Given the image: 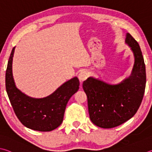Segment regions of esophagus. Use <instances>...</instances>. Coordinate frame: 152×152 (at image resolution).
<instances>
[{
  "instance_id": "34e87169",
  "label": "esophagus",
  "mask_w": 152,
  "mask_h": 152,
  "mask_svg": "<svg viewBox=\"0 0 152 152\" xmlns=\"http://www.w3.org/2000/svg\"><path fill=\"white\" fill-rule=\"evenodd\" d=\"M78 77V79H79L80 82H82L84 80H85L87 78V77H88V73L86 72H85V71L80 72L79 73Z\"/></svg>"
}]
</instances>
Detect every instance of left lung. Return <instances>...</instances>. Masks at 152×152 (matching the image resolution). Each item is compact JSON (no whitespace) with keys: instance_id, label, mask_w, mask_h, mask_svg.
I'll return each mask as SVG.
<instances>
[{"instance_id":"8db88e82","label":"left lung","mask_w":152,"mask_h":152,"mask_svg":"<svg viewBox=\"0 0 152 152\" xmlns=\"http://www.w3.org/2000/svg\"><path fill=\"white\" fill-rule=\"evenodd\" d=\"M125 43L133 52L135 60L128 78L112 84L90 76L82 84L88 98L90 118L100 128H112L130 119L138 110L144 94L146 73L141 49L129 33L126 34Z\"/></svg>"}]
</instances>
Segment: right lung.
<instances>
[{
	"label": "right lung",
	"mask_w": 152,
	"mask_h": 152,
	"mask_svg": "<svg viewBox=\"0 0 152 152\" xmlns=\"http://www.w3.org/2000/svg\"><path fill=\"white\" fill-rule=\"evenodd\" d=\"M15 47L10 55L5 77L6 90L10 104L20 122L26 128L50 132L62 124L68 100L79 89L77 77L65 82L46 97L35 98L27 96L16 86L12 75V60Z\"/></svg>",
	"instance_id": "add662e5"
}]
</instances>
